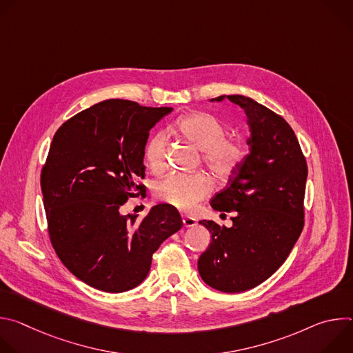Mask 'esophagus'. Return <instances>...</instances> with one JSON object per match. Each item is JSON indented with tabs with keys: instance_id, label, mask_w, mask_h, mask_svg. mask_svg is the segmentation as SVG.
Here are the masks:
<instances>
[{
	"instance_id": "1",
	"label": "esophagus",
	"mask_w": 353,
	"mask_h": 353,
	"mask_svg": "<svg viewBox=\"0 0 353 353\" xmlns=\"http://www.w3.org/2000/svg\"><path fill=\"white\" fill-rule=\"evenodd\" d=\"M183 225L184 228H192L196 225V221L192 216H183Z\"/></svg>"
}]
</instances>
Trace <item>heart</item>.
Returning a JSON list of instances; mask_svg holds the SVG:
<instances>
[{
	"label": "heart",
	"mask_w": 353,
	"mask_h": 353,
	"mask_svg": "<svg viewBox=\"0 0 353 353\" xmlns=\"http://www.w3.org/2000/svg\"><path fill=\"white\" fill-rule=\"evenodd\" d=\"M177 131L201 149V159L218 177L229 179L244 162V145L232 137H226L228 127L218 117L196 112L181 117L176 124ZM168 135L161 131L150 138L145 146L148 166L159 172L165 168ZM212 191V181L203 173H172L155 185L157 196L163 203L181 211L192 210L199 201Z\"/></svg>",
	"instance_id": "obj_1"
}]
</instances>
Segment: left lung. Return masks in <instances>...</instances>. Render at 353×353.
<instances>
[{"label":"left lung","mask_w":353,"mask_h":353,"mask_svg":"<svg viewBox=\"0 0 353 353\" xmlns=\"http://www.w3.org/2000/svg\"><path fill=\"white\" fill-rule=\"evenodd\" d=\"M244 109L250 154L211 205L232 212L233 225L199 221L212 237L198 260V272L211 288L239 293L268 279L288 259L305 226L307 163L283 117L256 100L218 96Z\"/></svg>","instance_id":"8db88e82"}]
</instances>
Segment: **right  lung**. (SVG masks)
Masks as SVG:
<instances>
[{"mask_svg":"<svg viewBox=\"0 0 353 353\" xmlns=\"http://www.w3.org/2000/svg\"><path fill=\"white\" fill-rule=\"evenodd\" d=\"M172 108L109 99L67 120L54 134L40 187L50 241L61 263L89 286L120 293L148 275L159 245L181 229L179 211L159 204L138 221L121 215L145 190L149 130Z\"/></svg>","mask_w":353,"mask_h":353,"instance_id":"right-lung-1","label":"right lung"}]
</instances>
